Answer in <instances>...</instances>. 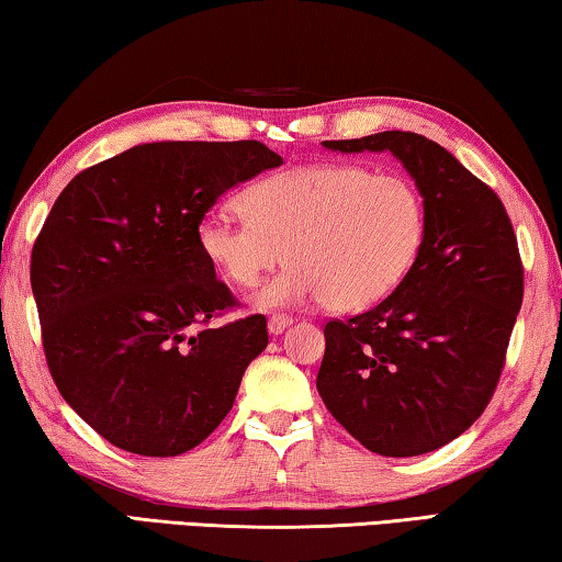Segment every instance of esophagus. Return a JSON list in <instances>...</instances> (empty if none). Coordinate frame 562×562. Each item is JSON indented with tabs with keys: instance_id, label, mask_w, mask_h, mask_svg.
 <instances>
[{
	"instance_id": "esophagus-1",
	"label": "esophagus",
	"mask_w": 562,
	"mask_h": 562,
	"mask_svg": "<svg viewBox=\"0 0 562 562\" xmlns=\"http://www.w3.org/2000/svg\"><path fill=\"white\" fill-rule=\"evenodd\" d=\"M291 324H293L291 316H286V314H273V316L269 318V330H271L273 336H279V334H283V330H286Z\"/></svg>"
}]
</instances>
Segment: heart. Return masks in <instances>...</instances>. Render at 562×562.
<instances>
[{"label": "heart", "instance_id": "obj_1", "mask_svg": "<svg viewBox=\"0 0 562 562\" xmlns=\"http://www.w3.org/2000/svg\"><path fill=\"white\" fill-rule=\"evenodd\" d=\"M244 214L211 211L199 246L238 289H256L283 259L293 261L261 306L328 301L361 311L401 286L426 236V206L406 177L356 164H314L254 183Z\"/></svg>", "mask_w": 562, "mask_h": 562}]
</instances>
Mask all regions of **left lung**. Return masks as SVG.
I'll use <instances>...</instances> for the list:
<instances>
[{"label": "left lung", "mask_w": 562, "mask_h": 562, "mask_svg": "<svg viewBox=\"0 0 562 562\" xmlns=\"http://www.w3.org/2000/svg\"><path fill=\"white\" fill-rule=\"evenodd\" d=\"M324 146L391 151L420 191L426 236L389 299L328 321L316 389L373 453H430L465 434L498 385L522 303L518 238L498 194L426 136L381 132Z\"/></svg>", "instance_id": "left-lung-1"}]
</instances>
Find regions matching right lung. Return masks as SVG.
Returning <instances> with one entry per match:
<instances>
[{
    "label": "right lung",
    "mask_w": 562,
    "mask_h": 562,
    "mask_svg": "<svg viewBox=\"0 0 562 562\" xmlns=\"http://www.w3.org/2000/svg\"><path fill=\"white\" fill-rule=\"evenodd\" d=\"M283 159L261 142H154L77 173L32 248L44 356L61 398L136 456L187 453L232 411L269 344L199 246L221 194Z\"/></svg>",
    "instance_id": "add662e5"
}]
</instances>
